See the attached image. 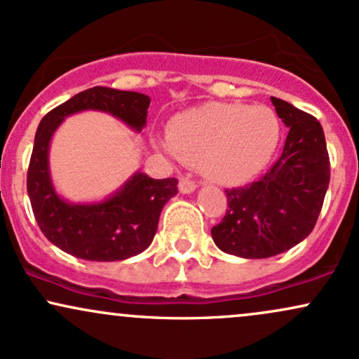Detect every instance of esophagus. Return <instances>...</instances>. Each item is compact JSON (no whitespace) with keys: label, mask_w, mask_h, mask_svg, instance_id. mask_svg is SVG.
I'll list each match as a JSON object with an SVG mask.
<instances>
[{"label":"esophagus","mask_w":359,"mask_h":359,"mask_svg":"<svg viewBox=\"0 0 359 359\" xmlns=\"http://www.w3.org/2000/svg\"><path fill=\"white\" fill-rule=\"evenodd\" d=\"M197 189V184L189 177H180L179 180V191L182 194H192Z\"/></svg>","instance_id":"obj_1"}]
</instances>
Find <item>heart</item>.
I'll return each instance as SVG.
<instances>
[{
	"label": "heart",
	"mask_w": 359,
	"mask_h": 359,
	"mask_svg": "<svg viewBox=\"0 0 359 359\" xmlns=\"http://www.w3.org/2000/svg\"><path fill=\"white\" fill-rule=\"evenodd\" d=\"M280 140L277 114L265 106L208 102L179 114L160 147L212 182L238 185L269 163Z\"/></svg>",
	"instance_id": "heart-1"
}]
</instances>
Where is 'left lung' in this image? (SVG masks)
Wrapping results in <instances>:
<instances>
[{"instance_id":"left-lung-1","label":"left lung","mask_w":359,"mask_h":359,"mask_svg":"<svg viewBox=\"0 0 359 359\" xmlns=\"http://www.w3.org/2000/svg\"><path fill=\"white\" fill-rule=\"evenodd\" d=\"M270 100L288 128L282 155L257 182L226 191V216L211 229L217 248L240 258H270L306 240L331 177L320 123L290 102Z\"/></svg>"}]
</instances>
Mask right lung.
<instances>
[{
    "label": "right lung",
    "mask_w": 359,
    "mask_h": 359,
    "mask_svg": "<svg viewBox=\"0 0 359 359\" xmlns=\"http://www.w3.org/2000/svg\"><path fill=\"white\" fill-rule=\"evenodd\" d=\"M150 97L133 90L96 86L76 94L45 114L35 133L27 191L34 216L52 245L89 262H121L154 241L163 205L177 192V179H151L137 170L111 196L96 203H71L55 191L48 151L64 119L81 111H101L137 133L147 125Z\"/></svg>",
    "instance_id": "1"
}]
</instances>
